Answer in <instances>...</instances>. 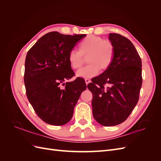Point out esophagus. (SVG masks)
I'll list each match as a JSON object with an SVG mask.
<instances>
[{
    "mask_svg": "<svg viewBox=\"0 0 161 161\" xmlns=\"http://www.w3.org/2000/svg\"><path fill=\"white\" fill-rule=\"evenodd\" d=\"M85 82H86V85H88L89 83H90V82H91V80L89 79H85Z\"/></svg>",
    "mask_w": 161,
    "mask_h": 161,
    "instance_id": "esophagus-1",
    "label": "esophagus"
}]
</instances>
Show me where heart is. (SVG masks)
<instances>
[{
    "instance_id": "1",
    "label": "heart",
    "mask_w": 161,
    "mask_h": 161,
    "mask_svg": "<svg viewBox=\"0 0 161 161\" xmlns=\"http://www.w3.org/2000/svg\"><path fill=\"white\" fill-rule=\"evenodd\" d=\"M115 53L114 43L109 40H103L100 36H88L79 46V52L71 50L68 56V61L72 69L76 70L82 65L86 57L88 65L76 72V76L92 78L99 74L100 70L109 69L113 62Z\"/></svg>"
}]
</instances>
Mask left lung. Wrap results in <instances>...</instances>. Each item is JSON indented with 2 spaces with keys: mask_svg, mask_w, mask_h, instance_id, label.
<instances>
[{
  "mask_svg": "<svg viewBox=\"0 0 161 161\" xmlns=\"http://www.w3.org/2000/svg\"><path fill=\"white\" fill-rule=\"evenodd\" d=\"M115 53L108 69L93 78L87 87L92 94V115L102 125L121 124L137 104L142 86V61L133 43L109 33Z\"/></svg>",
  "mask_w": 161,
  "mask_h": 161,
  "instance_id": "8db88e82",
  "label": "left lung"
}]
</instances>
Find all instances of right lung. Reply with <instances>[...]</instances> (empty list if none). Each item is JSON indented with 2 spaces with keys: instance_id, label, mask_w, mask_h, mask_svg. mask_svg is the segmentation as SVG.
<instances>
[{
  "instance_id": "obj_1",
  "label": "right lung",
  "mask_w": 161,
  "mask_h": 161,
  "mask_svg": "<svg viewBox=\"0 0 161 161\" xmlns=\"http://www.w3.org/2000/svg\"><path fill=\"white\" fill-rule=\"evenodd\" d=\"M86 36L64 35L52 31L39 39L28 51L25 63L26 95L39 118L53 125H64L72 119L74 108L85 81L75 76L68 61L69 52ZM66 84L62 89L61 85Z\"/></svg>"
}]
</instances>
